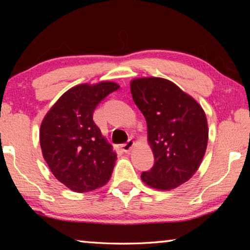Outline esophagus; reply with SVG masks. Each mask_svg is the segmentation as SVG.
Here are the masks:
<instances>
[{
	"instance_id": "esophagus-1",
	"label": "esophagus",
	"mask_w": 250,
	"mask_h": 250,
	"mask_svg": "<svg viewBox=\"0 0 250 250\" xmlns=\"http://www.w3.org/2000/svg\"><path fill=\"white\" fill-rule=\"evenodd\" d=\"M133 146H134V141L132 140V139H130V140H128L125 143H124V145L121 146L122 151L125 152V153H128V152H130V150L132 149Z\"/></svg>"
}]
</instances>
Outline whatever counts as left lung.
Returning a JSON list of instances; mask_svg holds the SVG:
<instances>
[{
  "label": "left lung",
  "mask_w": 250,
  "mask_h": 250,
  "mask_svg": "<svg viewBox=\"0 0 250 250\" xmlns=\"http://www.w3.org/2000/svg\"><path fill=\"white\" fill-rule=\"evenodd\" d=\"M130 88L146 120L154 155L153 167L142 172L141 179L153 188H175L191 179L205 154L208 129L204 110L167 79H133Z\"/></svg>",
  "instance_id": "8db88e82"
}]
</instances>
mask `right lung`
I'll use <instances>...</instances> for the list:
<instances>
[{
  "instance_id": "right-lung-1",
  "label": "right lung",
  "mask_w": 250,
  "mask_h": 250,
  "mask_svg": "<svg viewBox=\"0 0 250 250\" xmlns=\"http://www.w3.org/2000/svg\"><path fill=\"white\" fill-rule=\"evenodd\" d=\"M119 89L110 82L78 84L66 91L45 116L40 141L43 156L56 179L77 193L107 183L117 159L94 120V111Z\"/></svg>"
}]
</instances>
